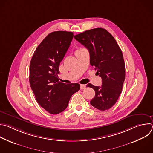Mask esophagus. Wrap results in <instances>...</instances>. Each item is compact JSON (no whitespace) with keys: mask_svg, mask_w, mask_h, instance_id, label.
I'll return each mask as SVG.
<instances>
[{"mask_svg":"<svg viewBox=\"0 0 153 153\" xmlns=\"http://www.w3.org/2000/svg\"><path fill=\"white\" fill-rule=\"evenodd\" d=\"M80 90H84V89L86 88V85L81 84L80 86Z\"/></svg>","mask_w":153,"mask_h":153,"instance_id":"34e87169","label":"esophagus"}]
</instances>
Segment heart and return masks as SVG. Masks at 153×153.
<instances>
[{
  "label": "heart",
  "instance_id": "heart-1",
  "mask_svg": "<svg viewBox=\"0 0 153 153\" xmlns=\"http://www.w3.org/2000/svg\"><path fill=\"white\" fill-rule=\"evenodd\" d=\"M82 48H79V49H77V50L76 51H79V50H82Z\"/></svg>",
  "mask_w": 153,
  "mask_h": 153
}]
</instances>
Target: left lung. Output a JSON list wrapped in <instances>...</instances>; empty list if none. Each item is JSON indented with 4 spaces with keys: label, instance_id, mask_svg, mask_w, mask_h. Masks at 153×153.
Returning <instances> with one entry per match:
<instances>
[{
    "label": "left lung",
    "instance_id": "1",
    "mask_svg": "<svg viewBox=\"0 0 153 153\" xmlns=\"http://www.w3.org/2000/svg\"><path fill=\"white\" fill-rule=\"evenodd\" d=\"M74 38L88 49L90 64L102 78L101 86L88 84L95 91L90 103L99 110H108L116 103L125 79L122 52L113 36L102 28L85 31Z\"/></svg>",
    "mask_w": 153,
    "mask_h": 153
}]
</instances>
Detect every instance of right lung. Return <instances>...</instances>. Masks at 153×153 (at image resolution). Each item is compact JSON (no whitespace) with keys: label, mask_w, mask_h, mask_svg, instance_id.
<instances>
[{"label":"right lung","mask_w":153,"mask_h":153,"mask_svg":"<svg viewBox=\"0 0 153 153\" xmlns=\"http://www.w3.org/2000/svg\"><path fill=\"white\" fill-rule=\"evenodd\" d=\"M73 33L57 31L49 34L36 49L30 65V83L37 103L51 114L68 106L79 83L59 81V67L73 38Z\"/></svg>","instance_id":"add662e5"}]
</instances>
